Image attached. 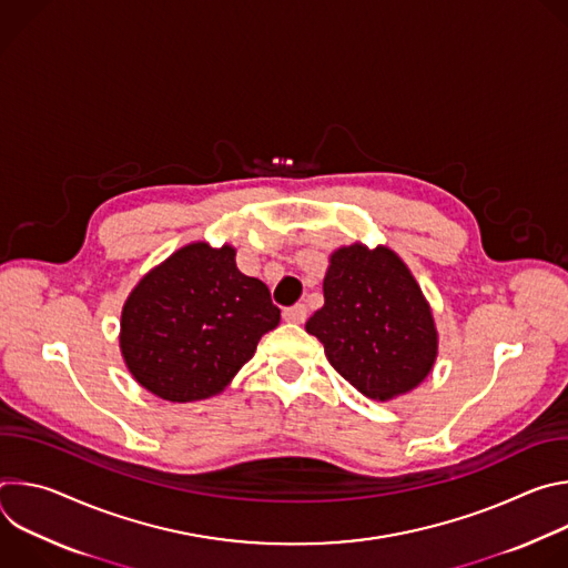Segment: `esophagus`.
I'll return each instance as SVG.
<instances>
[{
  "label": "esophagus",
  "mask_w": 568,
  "mask_h": 568,
  "mask_svg": "<svg viewBox=\"0 0 568 568\" xmlns=\"http://www.w3.org/2000/svg\"><path fill=\"white\" fill-rule=\"evenodd\" d=\"M283 318L290 321V323H303V321L307 318V310H305L303 303H296V305H292V307H285Z\"/></svg>",
  "instance_id": "34e87169"
}]
</instances>
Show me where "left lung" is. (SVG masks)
<instances>
[{"label":"left lung","instance_id":"8db88e82","mask_svg":"<svg viewBox=\"0 0 568 568\" xmlns=\"http://www.w3.org/2000/svg\"><path fill=\"white\" fill-rule=\"evenodd\" d=\"M323 303L305 331L333 368L371 399L414 390L434 368L438 333L409 267L388 247H339L323 278Z\"/></svg>","mask_w":568,"mask_h":568}]
</instances>
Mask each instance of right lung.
<instances>
[{"label":"right lung","mask_w":568,"mask_h":568,"mask_svg":"<svg viewBox=\"0 0 568 568\" xmlns=\"http://www.w3.org/2000/svg\"><path fill=\"white\" fill-rule=\"evenodd\" d=\"M281 321L263 281L235 265V250L191 242L150 270L121 312V355L132 377L169 402L224 390Z\"/></svg>","instance_id":"1"}]
</instances>
